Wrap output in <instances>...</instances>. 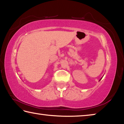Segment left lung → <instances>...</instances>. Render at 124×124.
<instances>
[{
  "instance_id": "left-lung-1",
  "label": "left lung",
  "mask_w": 124,
  "mask_h": 124,
  "mask_svg": "<svg viewBox=\"0 0 124 124\" xmlns=\"http://www.w3.org/2000/svg\"><path fill=\"white\" fill-rule=\"evenodd\" d=\"M101 79H102V78H101ZM101 79H100V80H101Z\"/></svg>"
}]
</instances>
